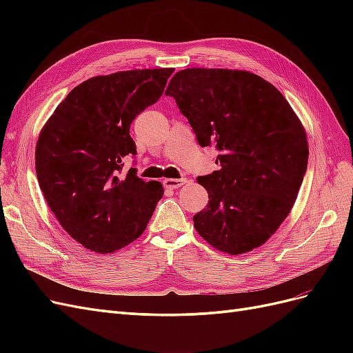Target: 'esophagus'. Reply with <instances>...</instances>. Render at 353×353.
I'll list each match as a JSON object with an SVG mask.
<instances>
[{"instance_id": "obj_1", "label": "esophagus", "mask_w": 353, "mask_h": 353, "mask_svg": "<svg viewBox=\"0 0 353 353\" xmlns=\"http://www.w3.org/2000/svg\"><path fill=\"white\" fill-rule=\"evenodd\" d=\"M187 183V178H168V179H163V185L166 188H179L181 185H184Z\"/></svg>"}]
</instances>
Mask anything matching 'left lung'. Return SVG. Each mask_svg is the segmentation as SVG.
<instances>
[{"label":"left lung","instance_id":"8db88e82","mask_svg":"<svg viewBox=\"0 0 353 353\" xmlns=\"http://www.w3.org/2000/svg\"><path fill=\"white\" fill-rule=\"evenodd\" d=\"M166 95L193 128L201 147L215 145L219 170L199 176L209 203L193 216L213 248L240 254L279 230L307 168L301 121L272 83L245 70L184 69Z\"/></svg>","mask_w":353,"mask_h":353}]
</instances>
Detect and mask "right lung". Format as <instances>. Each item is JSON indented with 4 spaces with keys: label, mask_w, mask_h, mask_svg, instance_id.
Wrapping results in <instances>:
<instances>
[{
    "label": "right lung",
    "mask_w": 353,
    "mask_h": 353,
    "mask_svg": "<svg viewBox=\"0 0 353 353\" xmlns=\"http://www.w3.org/2000/svg\"><path fill=\"white\" fill-rule=\"evenodd\" d=\"M168 69L94 77L63 100L37 143L35 168L51 212L85 249L112 253L141 236L163 196L123 162L137 154L132 121L162 95Z\"/></svg>",
    "instance_id": "right-lung-1"
}]
</instances>
